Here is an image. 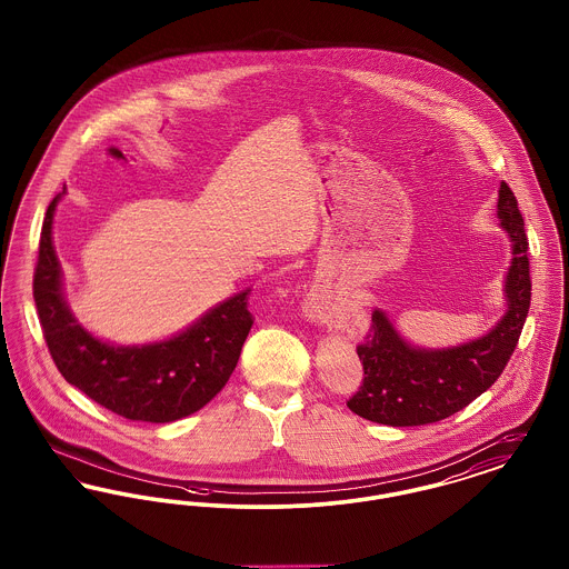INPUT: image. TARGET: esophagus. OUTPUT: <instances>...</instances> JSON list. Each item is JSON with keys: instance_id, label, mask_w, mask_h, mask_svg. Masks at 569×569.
I'll return each mask as SVG.
<instances>
[{"instance_id": "34e87169", "label": "esophagus", "mask_w": 569, "mask_h": 569, "mask_svg": "<svg viewBox=\"0 0 569 569\" xmlns=\"http://www.w3.org/2000/svg\"><path fill=\"white\" fill-rule=\"evenodd\" d=\"M307 311H309V316L313 318V320H322V313L318 311V307H316V298H309V302H307Z\"/></svg>"}]
</instances>
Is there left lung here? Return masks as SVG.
Here are the masks:
<instances>
[{
	"instance_id": "8db88e82",
	"label": "left lung",
	"mask_w": 569,
	"mask_h": 569,
	"mask_svg": "<svg viewBox=\"0 0 569 569\" xmlns=\"http://www.w3.org/2000/svg\"><path fill=\"white\" fill-rule=\"evenodd\" d=\"M497 217L512 243V260L503 279V316L478 339L450 348H420L401 337L386 311L376 309L373 330L356 350L365 379L348 401L353 413L388 427L431 425L469 406L503 373L531 302L525 221L515 191L503 181Z\"/></svg>"
}]
</instances>
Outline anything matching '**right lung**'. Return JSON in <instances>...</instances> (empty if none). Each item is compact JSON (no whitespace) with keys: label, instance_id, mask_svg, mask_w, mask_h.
<instances>
[{"label":"right lung","instance_id":"right-lung-1","mask_svg":"<svg viewBox=\"0 0 569 569\" xmlns=\"http://www.w3.org/2000/svg\"><path fill=\"white\" fill-rule=\"evenodd\" d=\"M61 193L47 209L40 234L33 298L42 332L59 373L89 399L142 422H174L207 406L232 376L253 325L249 288L217 302L188 328L162 341L117 346L77 320L63 292V271L53 244Z\"/></svg>","mask_w":569,"mask_h":569}]
</instances>
